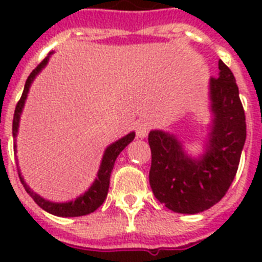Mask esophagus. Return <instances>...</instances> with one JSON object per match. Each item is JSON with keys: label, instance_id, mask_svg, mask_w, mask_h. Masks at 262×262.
<instances>
[{"label": "esophagus", "instance_id": "1", "mask_svg": "<svg viewBox=\"0 0 262 262\" xmlns=\"http://www.w3.org/2000/svg\"><path fill=\"white\" fill-rule=\"evenodd\" d=\"M149 127H151L149 122H147V121H139L137 125H136V135H137V137L139 139H145L148 136V132H149Z\"/></svg>", "mask_w": 262, "mask_h": 262}]
</instances>
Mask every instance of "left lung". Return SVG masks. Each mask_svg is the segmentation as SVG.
Listing matches in <instances>:
<instances>
[{"mask_svg": "<svg viewBox=\"0 0 262 262\" xmlns=\"http://www.w3.org/2000/svg\"><path fill=\"white\" fill-rule=\"evenodd\" d=\"M211 125L204 152L190 156L172 133L151 130L149 185L160 203L177 213H199L219 203L238 170L246 140L239 90L230 68L219 59V75L209 80Z\"/></svg>", "mask_w": 262, "mask_h": 262, "instance_id": "8db88e82", "label": "left lung"}]
</instances>
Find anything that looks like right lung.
I'll use <instances>...</instances> for the list:
<instances>
[{
	"label": "right lung",
	"mask_w": 262,
	"mask_h": 262,
	"mask_svg": "<svg viewBox=\"0 0 262 262\" xmlns=\"http://www.w3.org/2000/svg\"><path fill=\"white\" fill-rule=\"evenodd\" d=\"M51 54H53V51L47 55L46 58L43 59L42 62L39 63L38 67L35 68L34 71L31 72V75L28 76V79H27L21 98H20L18 103L16 104V110H14L13 115L12 133H13L14 141H16V137H17L20 117H21L23 108H24V104H26L28 92H30L31 84H32V81L35 80V77L42 72L43 68L46 67ZM135 136V132H130L129 135L123 136L122 139L117 140L115 143L110 144V145L106 148L104 154H103L102 163H100V167H99L98 177H96V179L94 181V183L91 185L90 189H88L84 194H81L76 200L68 201V203H54V201H49V200L43 199V197H40L38 193H35L34 190H31V187L27 185L24 178H23L21 174H20V170H18V177H20V181H21L23 186H24L26 191L34 199L35 203L38 204L42 209H45L46 212L51 213V215L61 216V217H76V216L88 215L91 212L96 211V209L104 203V200H106L107 197V191H108V186H110V175L111 171H113V167H114L115 160H117L119 154L125 149V147H126L127 144H130L132 141H133ZM14 151H16V144H14Z\"/></svg>",
	"instance_id": "right-lung-1"
}]
</instances>
